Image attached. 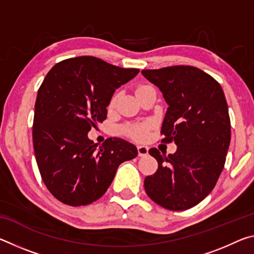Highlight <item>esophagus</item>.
Masks as SVG:
<instances>
[{
    "label": "esophagus",
    "instance_id": "obj_1",
    "mask_svg": "<svg viewBox=\"0 0 254 254\" xmlns=\"http://www.w3.org/2000/svg\"><path fill=\"white\" fill-rule=\"evenodd\" d=\"M137 153H139V157L148 156L149 148L145 147V145H139V147H137Z\"/></svg>",
    "mask_w": 254,
    "mask_h": 254
}]
</instances>
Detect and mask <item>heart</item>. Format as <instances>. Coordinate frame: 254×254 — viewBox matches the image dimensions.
Returning a JSON list of instances; mask_svg holds the SVG:
<instances>
[{
    "instance_id": "b5f03b06",
    "label": "heart",
    "mask_w": 254,
    "mask_h": 254,
    "mask_svg": "<svg viewBox=\"0 0 254 254\" xmlns=\"http://www.w3.org/2000/svg\"><path fill=\"white\" fill-rule=\"evenodd\" d=\"M140 87H142V86H140ZM115 101H117V96L112 98L111 105H114ZM148 131H149V126H147V124H143V126H134L127 128V134L135 140H144L148 135Z\"/></svg>"
}]
</instances>
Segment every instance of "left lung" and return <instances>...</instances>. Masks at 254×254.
<instances>
[{
  "label": "left lung",
  "mask_w": 254,
  "mask_h": 254,
  "mask_svg": "<svg viewBox=\"0 0 254 254\" xmlns=\"http://www.w3.org/2000/svg\"><path fill=\"white\" fill-rule=\"evenodd\" d=\"M160 89L168 109L163 119V142L177 150L168 157L152 148L158 170L144 179L147 195L170 210L200 203L220 177L231 142L229 107L221 85L192 66L142 70Z\"/></svg>",
  "instance_id": "obj_1"
}]
</instances>
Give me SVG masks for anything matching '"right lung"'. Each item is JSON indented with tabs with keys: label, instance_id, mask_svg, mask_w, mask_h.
<instances>
[{
	"label": "right lung",
	"instance_id": "1",
	"mask_svg": "<svg viewBox=\"0 0 254 254\" xmlns=\"http://www.w3.org/2000/svg\"><path fill=\"white\" fill-rule=\"evenodd\" d=\"M137 72L81 56L58 63L45 77L34 105L33 148L42 180L62 203L92 204L105 194L119 166L137 156L135 145L120 137L98 148L88 139L106 119L115 89Z\"/></svg>",
	"mask_w": 254,
	"mask_h": 254
}]
</instances>
